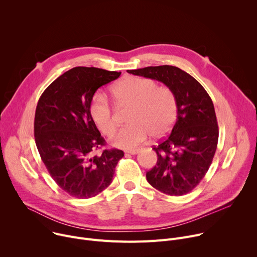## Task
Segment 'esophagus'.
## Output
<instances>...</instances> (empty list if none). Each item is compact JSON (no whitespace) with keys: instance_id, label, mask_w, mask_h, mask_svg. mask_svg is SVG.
<instances>
[{"instance_id":"1","label":"esophagus","mask_w":257,"mask_h":257,"mask_svg":"<svg viewBox=\"0 0 257 257\" xmlns=\"http://www.w3.org/2000/svg\"><path fill=\"white\" fill-rule=\"evenodd\" d=\"M137 153H138V150H130L125 152V154H130V155H136Z\"/></svg>"}]
</instances>
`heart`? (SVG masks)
<instances>
[{"label": "heart", "mask_w": 257, "mask_h": 257, "mask_svg": "<svg viewBox=\"0 0 257 257\" xmlns=\"http://www.w3.org/2000/svg\"><path fill=\"white\" fill-rule=\"evenodd\" d=\"M119 104L131 105L127 116L129 125L120 129L111 139L117 148L129 150L142 143L151 134L155 138L166 135L177 118V97L168 86H158L151 78L127 76L114 87ZM90 116L98 130L112 135L117 122L106 96L97 91L90 102Z\"/></svg>", "instance_id": "heart-1"}]
</instances>
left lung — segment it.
Returning <instances> with one entry per match:
<instances>
[{
	"label": "left lung",
	"mask_w": 257,
	"mask_h": 257,
	"mask_svg": "<svg viewBox=\"0 0 257 257\" xmlns=\"http://www.w3.org/2000/svg\"><path fill=\"white\" fill-rule=\"evenodd\" d=\"M127 72L161 81L175 92L177 120L170 135L154 146L158 162L146 172V180L168 195L189 193L208 171L217 146L218 127L210 96L195 78L175 66Z\"/></svg>",
	"instance_id": "8db88e82"
}]
</instances>
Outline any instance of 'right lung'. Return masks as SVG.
Returning <instances> with one entry per match:
<instances>
[{"label": "right lung", "mask_w": 257, "mask_h": 257, "mask_svg": "<svg viewBox=\"0 0 257 257\" xmlns=\"http://www.w3.org/2000/svg\"><path fill=\"white\" fill-rule=\"evenodd\" d=\"M121 72L75 67L53 81L35 109L34 137L40 156L58 186L76 198H90L112 183L124 157L120 150H103L105 140L90 116L95 91Z\"/></svg>", "instance_id": "1"}]
</instances>
